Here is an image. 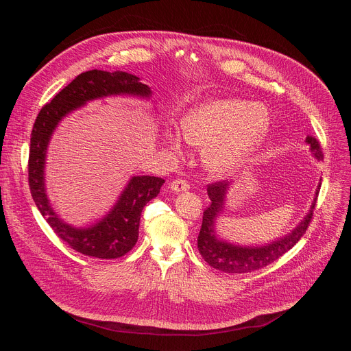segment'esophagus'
<instances>
[{
  "instance_id": "obj_1",
  "label": "esophagus",
  "mask_w": 351,
  "mask_h": 351,
  "mask_svg": "<svg viewBox=\"0 0 351 351\" xmlns=\"http://www.w3.org/2000/svg\"><path fill=\"white\" fill-rule=\"evenodd\" d=\"M169 187H171L172 191L179 193V191H186V190H189V189H190V184H189L186 180H183V179H175V180H172V182L169 183Z\"/></svg>"
}]
</instances>
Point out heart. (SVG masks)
<instances>
[{
    "label": "heart",
    "mask_w": 351,
    "mask_h": 351,
    "mask_svg": "<svg viewBox=\"0 0 351 351\" xmlns=\"http://www.w3.org/2000/svg\"><path fill=\"white\" fill-rule=\"evenodd\" d=\"M269 128L261 106L236 98L215 99L189 112L182 121V134L191 145L204 148L206 167L226 176L240 169L264 140ZM175 152L182 149L176 132L167 133Z\"/></svg>",
    "instance_id": "1"
}]
</instances>
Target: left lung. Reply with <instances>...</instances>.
Masks as SVG:
<instances>
[{
	"label": "left lung",
	"instance_id": "1",
	"mask_svg": "<svg viewBox=\"0 0 351 351\" xmlns=\"http://www.w3.org/2000/svg\"><path fill=\"white\" fill-rule=\"evenodd\" d=\"M306 141L310 145L313 156L319 161L324 160L319 141L313 136H307ZM229 186L230 182L223 180L208 184L207 193L211 199V204L204 211L202 229H199L197 239L198 252L203 256L204 261L208 263V265H211L213 268L228 274H247L261 269L276 261L285 253H287L303 237L307 228L310 226L313 213L317 204V197L321 189V184H318L315 198L308 214L289 234L278 240H272L265 245H239L219 239L215 232V221L225 208V198Z\"/></svg>",
	"mask_w": 351,
	"mask_h": 351
}]
</instances>
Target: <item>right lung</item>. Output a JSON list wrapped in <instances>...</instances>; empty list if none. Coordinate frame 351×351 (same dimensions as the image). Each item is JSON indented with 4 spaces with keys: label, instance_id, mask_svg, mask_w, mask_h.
Returning a JSON list of instances; mask_svg holds the SVG:
<instances>
[{
    "label": "right lung",
    "instance_id": "add662e5",
    "mask_svg": "<svg viewBox=\"0 0 351 351\" xmlns=\"http://www.w3.org/2000/svg\"><path fill=\"white\" fill-rule=\"evenodd\" d=\"M123 94L149 98L152 90L137 76L126 72L97 69L83 72L40 110L30 136L29 186L38 211L71 248L103 260L119 258L134 247L141 211L149 199L158 195L165 180L156 176H133L103 219L88 228H75L64 222L49 204L44 167L49 140L62 118L95 98Z\"/></svg>",
    "mask_w": 351,
    "mask_h": 351
}]
</instances>
